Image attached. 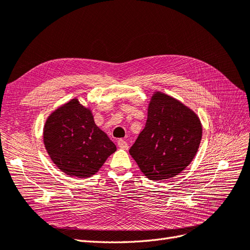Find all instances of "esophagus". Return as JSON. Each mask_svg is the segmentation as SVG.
I'll list each match as a JSON object with an SVG mask.
<instances>
[{"instance_id":"1","label":"esophagus","mask_w":250,"mask_h":250,"mask_svg":"<svg viewBox=\"0 0 250 250\" xmlns=\"http://www.w3.org/2000/svg\"><path fill=\"white\" fill-rule=\"evenodd\" d=\"M117 146L120 148H124V149H127V147H129V146H127V142L125 140H123V139H119L117 141Z\"/></svg>"}]
</instances>
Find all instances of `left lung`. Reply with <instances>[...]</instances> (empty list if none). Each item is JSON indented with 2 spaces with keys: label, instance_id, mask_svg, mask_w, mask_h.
I'll return each mask as SVG.
<instances>
[{
  "label": "left lung",
  "instance_id": "8db88e82",
  "mask_svg": "<svg viewBox=\"0 0 250 250\" xmlns=\"http://www.w3.org/2000/svg\"><path fill=\"white\" fill-rule=\"evenodd\" d=\"M201 138L202 125L197 114L157 91L148 104L145 129L130 154L149 180L169 179L192 161Z\"/></svg>",
  "mask_w": 250,
  "mask_h": 250
}]
</instances>
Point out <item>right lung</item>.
Returning <instances> with one entry per match:
<instances>
[{
  "label": "right lung",
  "instance_id": "right-lung-1",
  "mask_svg": "<svg viewBox=\"0 0 250 250\" xmlns=\"http://www.w3.org/2000/svg\"><path fill=\"white\" fill-rule=\"evenodd\" d=\"M42 138L54 165L71 177H92L116 151L108 135L95 125L91 110L77 98L50 114Z\"/></svg>",
  "mask_w": 250,
  "mask_h": 250
}]
</instances>
